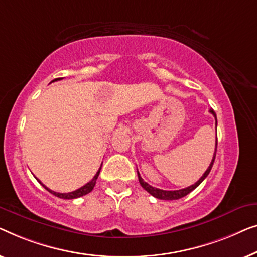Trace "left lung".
Returning <instances> with one entry per match:
<instances>
[{"label":"left lung","instance_id":"1","mask_svg":"<svg viewBox=\"0 0 257 257\" xmlns=\"http://www.w3.org/2000/svg\"><path fill=\"white\" fill-rule=\"evenodd\" d=\"M209 111H211V113H212L213 115H214V117H215V127H216V124H218V121H216V115H215V113H214V110L209 109ZM216 146H218V139H216V141H215V151H214V155H213V160H212V162H211V164H209L208 169L206 170L204 175L201 176V178H200L199 180H198L197 183H194L193 185L186 187V189L176 190V191H165V190L156 189V187L151 186V185H149V184H148V183L144 182V180L142 179V177H141V175H140V172L137 171V176H139V182H140V184H141V186H142L143 189L147 191V192H149V193L151 194V196H154L155 198H157V199H161V200H177V199H180V198L187 196V194H189L190 192H192V191H193L194 189H197V187L199 186L202 182H204V179L206 178V177L208 176V173L211 172V169H212L213 163H214V160H215Z\"/></svg>","mask_w":257,"mask_h":257}]
</instances>
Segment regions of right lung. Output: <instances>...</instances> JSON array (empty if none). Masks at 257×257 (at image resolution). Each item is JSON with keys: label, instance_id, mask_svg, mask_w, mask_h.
<instances>
[{"label": "right lung", "instance_id": "add662e5", "mask_svg": "<svg viewBox=\"0 0 257 257\" xmlns=\"http://www.w3.org/2000/svg\"><path fill=\"white\" fill-rule=\"evenodd\" d=\"M61 78H57V79H55V80H52L51 82H53V81H57V80H60ZM101 166H102V164H101ZM101 166H100V169L97 170V172L95 173V176L93 177V179L91 180V182H88L87 184H86V185H84V186H81L80 189H78V190H75V191H73V192H68V193H59V192H55V191H52V190H50V189H48V187H46L44 184H42V182H38L42 184L43 185V187H45V190H48L50 193H52L53 196H56V197H58V198H61V199H75V198H80V197H82V196H86V194H88L89 192H92V190L94 189V186H95V183H96V179H97V177H99V173H100V170H101Z\"/></svg>", "mask_w": 257, "mask_h": 257}]
</instances>
